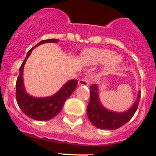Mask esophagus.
Wrapping results in <instances>:
<instances>
[{
  "instance_id": "34e87169",
  "label": "esophagus",
  "mask_w": 156,
  "mask_h": 156,
  "mask_svg": "<svg viewBox=\"0 0 156 156\" xmlns=\"http://www.w3.org/2000/svg\"><path fill=\"white\" fill-rule=\"evenodd\" d=\"M78 84H79L80 86H87V85L89 84V80H88V78H87V77L83 78V79L80 80L78 81Z\"/></svg>"
}]
</instances>
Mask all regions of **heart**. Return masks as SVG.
I'll return each mask as SVG.
<instances>
[{
  "label": "heart",
  "instance_id": "heart-1",
  "mask_svg": "<svg viewBox=\"0 0 156 156\" xmlns=\"http://www.w3.org/2000/svg\"><path fill=\"white\" fill-rule=\"evenodd\" d=\"M81 59L83 62L90 65L106 62L108 69L115 68L121 62L119 56L114 55V51L101 48H90L83 51L81 54Z\"/></svg>",
  "mask_w": 156,
  "mask_h": 156
}]
</instances>
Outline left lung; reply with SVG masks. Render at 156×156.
Here are the masks:
<instances>
[{"instance_id": "left-lung-1", "label": "left lung", "mask_w": 156, "mask_h": 156, "mask_svg": "<svg viewBox=\"0 0 156 156\" xmlns=\"http://www.w3.org/2000/svg\"><path fill=\"white\" fill-rule=\"evenodd\" d=\"M90 89V101L87 108V113L90 122L96 127L110 130L119 128L130 120L137 111L140 98V91L137 100L129 110L124 112H115L106 109L101 104L97 85H92Z\"/></svg>"}]
</instances>
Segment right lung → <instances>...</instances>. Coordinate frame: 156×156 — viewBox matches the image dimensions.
Instances as JSON below:
<instances>
[{"label": "right lung", "mask_w": 156, "mask_h": 156, "mask_svg": "<svg viewBox=\"0 0 156 156\" xmlns=\"http://www.w3.org/2000/svg\"><path fill=\"white\" fill-rule=\"evenodd\" d=\"M58 39L44 40L28 51L27 57L19 69V75L16 81V101L19 108L28 117L35 120L46 121L52 119L60 112L66 99L76 90V80L68 81L55 94L47 98L32 97L26 92L23 84V68L27 59L36 47L44 43H57Z\"/></svg>", "instance_id": "obj_1"}]
</instances>
